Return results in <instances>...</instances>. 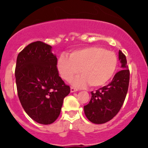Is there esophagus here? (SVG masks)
<instances>
[{
  "mask_svg": "<svg viewBox=\"0 0 148 148\" xmlns=\"http://www.w3.org/2000/svg\"><path fill=\"white\" fill-rule=\"evenodd\" d=\"M77 89L76 88H75V87H72L71 88H70V91H71V92H76L77 91Z\"/></svg>",
  "mask_w": 148,
  "mask_h": 148,
  "instance_id": "1",
  "label": "esophagus"
}]
</instances>
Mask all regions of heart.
I'll use <instances>...</instances> for the list:
<instances>
[{"label":"heart","mask_w":148,"mask_h":148,"mask_svg":"<svg viewBox=\"0 0 148 148\" xmlns=\"http://www.w3.org/2000/svg\"><path fill=\"white\" fill-rule=\"evenodd\" d=\"M118 58L113 51L107 50L100 46L73 51L70 58L60 56L58 61V70L61 78L70 81L79 72L82 75L73 80V84L78 87H100L110 80L116 72Z\"/></svg>","instance_id":"1"}]
</instances>
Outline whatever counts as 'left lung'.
<instances>
[{
	"label": "left lung",
	"instance_id": "1",
	"mask_svg": "<svg viewBox=\"0 0 148 148\" xmlns=\"http://www.w3.org/2000/svg\"><path fill=\"white\" fill-rule=\"evenodd\" d=\"M119 58L121 69L116 73L109 84L91 92L90 102L84 107L85 116L94 124H104L111 120L119 112L127 93L130 70L126 56L119 50Z\"/></svg>",
	"mask_w": 148,
	"mask_h": 148
}]
</instances>
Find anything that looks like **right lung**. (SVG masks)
<instances>
[{"instance_id":"right-lung-1","label":"right lung","mask_w":148,"mask_h":148,"mask_svg":"<svg viewBox=\"0 0 148 148\" xmlns=\"http://www.w3.org/2000/svg\"><path fill=\"white\" fill-rule=\"evenodd\" d=\"M52 47L42 41L27 46L17 57L15 80L22 107L39 124L54 122L61 113L70 86L58 75V60Z\"/></svg>"}]
</instances>
